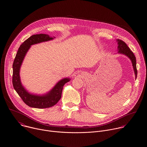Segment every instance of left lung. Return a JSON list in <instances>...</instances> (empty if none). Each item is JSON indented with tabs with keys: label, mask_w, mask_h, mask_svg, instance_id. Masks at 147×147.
Masks as SVG:
<instances>
[{
	"label": "left lung",
	"mask_w": 147,
	"mask_h": 147,
	"mask_svg": "<svg viewBox=\"0 0 147 147\" xmlns=\"http://www.w3.org/2000/svg\"><path fill=\"white\" fill-rule=\"evenodd\" d=\"M118 42V53L123 54L127 56L130 59L131 61L132 65L133 67V69L134 71V73L136 75V78L137 77V65H136V58L133 54V53L130 51L129 48L127 46L126 43L123 42V40L120 39L117 40Z\"/></svg>",
	"instance_id": "obj_1"
}]
</instances>
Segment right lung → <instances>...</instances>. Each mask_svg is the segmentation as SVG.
Instances as JSON below:
<instances>
[{"label": "right lung", "instance_id": "obj_1", "mask_svg": "<svg viewBox=\"0 0 147 147\" xmlns=\"http://www.w3.org/2000/svg\"><path fill=\"white\" fill-rule=\"evenodd\" d=\"M55 38L48 34L33 35L21 44L18 49L13 64L12 82L14 89L23 101L27 105L35 108H47L54 106L61 99L64 85L70 80L69 78H64L58 82L52 90L44 95H38L28 92L22 86L20 79L19 71L23 61L30 46L35 44L49 41Z\"/></svg>", "mask_w": 147, "mask_h": 147}]
</instances>
